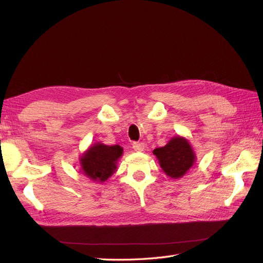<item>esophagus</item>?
I'll use <instances>...</instances> for the list:
<instances>
[{
  "mask_svg": "<svg viewBox=\"0 0 263 263\" xmlns=\"http://www.w3.org/2000/svg\"><path fill=\"white\" fill-rule=\"evenodd\" d=\"M133 148H134L135 151L140 153V151H144L145 144H144V142H133Z\"/></svg>",
  "mask_w": 263,
  "mask_h": 263,
  "instance_id": "1",
  "label": "esophagus"
}]
</instances>
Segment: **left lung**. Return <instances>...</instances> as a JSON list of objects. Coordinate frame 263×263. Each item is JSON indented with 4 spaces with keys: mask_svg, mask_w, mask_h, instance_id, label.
Instances as JSON below:
<instances>
[{
    "mask_svg": "<svg viewBox=\"0 0 263 263\" xmlns=\"http://www.w3.org/2000/svg\"><path fill=\"white\" fill-rule=\"evenodd\" d=\"M158 162L166 176L172 179H180L189 172L196 160L194 150L190 141L176 136L171 138L168 144L154 150Z\"/></svg>",
    "mask_w": 263,
    "mask_h": 263,
    "instance_id": "1",
    "label": "left lung"
}]
</instances>
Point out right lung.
<instances>
[{
	"instance_id": "obj_1",
	"label": "right lung",
	"mask_w": 263,
	"mask_h": 263,
	"mask_svg": "<svg viewBox=\"0 0 263 263\" xmlns=\"http://www.w3.org/2000/svg\"><path fill=\"white\" fill-rule=\"evenodd\" d=\"M123 151V147L119 145L108 146L95 142L80 157L82 173L94 182L103 183L115 173Z\"/></svg>"
}]
</instances>
